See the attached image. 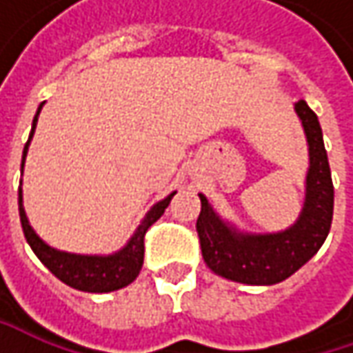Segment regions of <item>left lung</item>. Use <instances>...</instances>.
I'll return each mask as SVG.
<instances>
[{
    "mask_svg": "<svg viewBox=\"0 0 353 353\" xmlns=\"http://www.w3.org/2000/svg\"><path fill=\"white\" fill-rule=\"evenodd\" d=\"M308 145L305 202L296 222L283 232L253 234L224 220L208 198L198 194L196 220L202 257L220 277L243 285H277L314 257L328 237L334 212V186L319 117L305 100L294 103Z\"/></svg>",
    "mask_w": 353,
    "mask_h": 353,
    "instance_id": "1",
    "label": "left lung"
}]
</instances>
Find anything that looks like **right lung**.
I'll use <instances>...</instances> for the list:
<instances>
[{
    "label": "right lung",
    "instance_id": "right-lung-1",
    "mask_svg": "<svg viewBox=\"0 0 353 353\" xmlns=\"http://www.w3.org/2000/svg\"><path fill=\"white\" fill-rule=\"evenodd\" d=\"M43 105H45V102L39 105V110L34 114L31 133H29V139H27L25 149H23L21 172L25 167V157L29 151L31 139H33ZM174 194H176V190L170 192L167 198L159 200L157 204H153V208L145 214L141 224L137 225V230L133 232V236L129 237L128 243L112 255H80V253H68V251L50 248L47 241H43L37 236V232L29 224V218H27L25 208H23V190L19 186L21 225H23L25 239L31 245V250L34 251V255L41 259V263L45 265L54 277L61 279L64 285L84 292H112L128 287L129 283H133L137 279L143 267V253H145L143 237H145V232L149 230V225L155 224L157 220L165 214L167 206L170 204V198Z\"/></svg>",
    "mask_w": 353,
    "mask_h": 353
}]
</instances>
